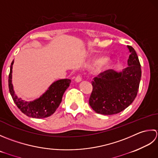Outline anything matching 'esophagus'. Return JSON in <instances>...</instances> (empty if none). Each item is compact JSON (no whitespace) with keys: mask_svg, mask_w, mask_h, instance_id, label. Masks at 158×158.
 Returning <instances> with one entry per match:
<instances>
[{"mask_svg":"<svg viewBox=\"0 0 158 158\" xmlns=\"http://www.w3.org/2000/svg\"><path fill=\"white\" fill-rule=\"evenodd\" d=\"M81 80H82V76H81V75H78V76H76V78L75 79V81L76 82H80V81H81Z\"/></svg>","mask_w":158,"mask_h":158,"instance_id":"esophagus-1","label":"esophagus"}]
</instances>
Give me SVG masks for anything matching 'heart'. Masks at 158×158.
Wrapping results in <instances>:
<instances>
[{
  "instance_id": "heart-1",
  "label": "heart",
  "mask_w": 158,
  "mask_h": 158,
  "mask_svg": "<svg viewBox=\"0 0 158 158\" xmlns=\"http://www.w3.org/2000/svg\"><path fill=\"white\" fill-rule=\"evenodd\" d=\"M106 65V60L104 59H99L97 60L94 65L95 69H100Z\"/></svg>"
}]
</instances>
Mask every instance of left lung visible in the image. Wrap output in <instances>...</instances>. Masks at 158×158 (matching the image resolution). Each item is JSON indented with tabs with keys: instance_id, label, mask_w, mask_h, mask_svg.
I'll return each instance as SVG.
<instances>
[{
	"instance_id": "left-lung-1",
	"label": "left lung",
	"mask_w": 158,
	"mask_h": 158,
	"mask_svg": "<svg viewBox=\"0 0 158 158\" xmlns=\"http://www.w3.org/2000/svg\"><path fill=\"white\" fill-rule=\"evenodd\" d=\"M127 48L130 55L126 68L120 72L106 70L91 82L93 91L89 103L98 114L119 113L136 97L141 78L140 64L135 50L130 46Z\"/></svg>"
}]
</instances>
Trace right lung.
<instances>
[{
    "mask_svg": "<svg viewBox=\"0 0 158 158\" xmlns=\"http://www.w3.org/2000/svg\"><path fill=\"white\" fill-rule=\"evenodd\" d=\"M14 60L10 67L9 75V89L13 100L20 109L28 117L43 118L52 115L59 107L64 93L71 83L69 79H61L53 82L47 91L40 98L32 102H25L15 94L12 85V67Z\"/></svg>",
    "mask_w": 158,
    "mask_h": 158,
    "instance_id": "add662e5",
    "label": "right lung"
}]
</instances>
